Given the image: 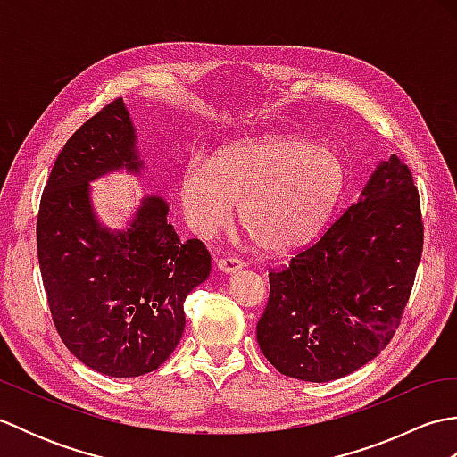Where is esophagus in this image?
<instances>
[{"label": "esophagus", "instance_id": "1", "mask_svg": "<svg viewBox=\"0 0 457 457\" xmlns=\"http://www.w3.org/2000/svg\"><path fill=\"white\" fill-rule=\"evenodd\" d=\"M216 265L221 273H236V270H239L245 263L237 257H221L216 261Z\"/></svg>", "mask_w": 457, "mask_h": 457}]
</instances>
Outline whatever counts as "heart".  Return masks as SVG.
Masks as SVG:
<instances>
[{"mask_svg":"<svg viewBox=\"0 0 457 457\" xmlns=\"http://www.w3.org/2000/svg\"><path fill=\"white\" fill-rule=\"evenodd\" d=\"M345 167L337 151L303 139L270 137L218 153L212 164L190 161L180 174V204L188 226L212 237L239 223L270 251L304 245L342 196Z\"/></svg>","mask_w":457,"mask_h":457,"instance_id":"obj_1","label":"heart"}]
</instances>
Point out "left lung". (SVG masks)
<instances>
[{"label": "left lung", "mask_w": 457, "mask_h": 457, "mask_svg": "<svg viewBox=\"0 0 457 457\" xmlns=\"http://www.w3.org/2000/svg\"><path fill=\"white\" fill-rule=\"evenodd\" d=\"M424 244L419 188L393 154L288 265L269 270L257 342L278 373L326 383L383 352L401 326Z\"/></svg>", "instance_id": "8db88e82"}]
</instances>
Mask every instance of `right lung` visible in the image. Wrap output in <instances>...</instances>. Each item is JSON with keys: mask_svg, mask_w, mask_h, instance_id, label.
Masks as SVG:
<instances>
[{"mask_svg": "<svg viewBox=\"0 0 457 457\" xmlns=\"http://www.w3.org/2000/svg\"><path fill=\"white\" fill-rule=\"evenodd\" d=\"M139 172L135 131L115 98L66 141L37 216V255L51 316L64 345L110 377H139L167 361L184 332V300L210 275L200 239L180 241L169 206L147 196L123 231L102 228L88 180Z\"/></svg>", "mask_w": 457, "mask_h": 457, "instance_id": "obj_1", "label": "right lung"}]
</instances>
